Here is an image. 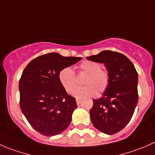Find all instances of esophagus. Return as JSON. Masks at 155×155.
<instances>
[{
  "mask_svg": "<svg viewBox=\"0 0 155 155\" xmlns=\"http://www.w3.org/2000/svg\"><path fill=\"white\" fill-rule=\"evenodd\" d=\"M81 102H82V99H80V98H76V104H77L78 105H79Z\"/></svg>",
  "mask_w": 155,
  "mask_h": 155,
  "instance_id": "esophagus-1",
  "label": "esophagus"
}]
</instances>
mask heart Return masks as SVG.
Listing matches in <instances>:
<instances>
[{
    "label": "heart",
    "instance_id": "b5f03b06",
    "mask_svg": "<svg viewBox=\"0 0 155 155\" xmlns=\"http://www.w3.org/2000/svg\"><path fill=\"white\" fill-rule=\"evenodd\" d=\"M80 73L87 74L83 81V87L76 88L78 85L76 74L70 67L61 69L58 73V80L63 88L68 94H72L76 97H86L94 96L96 93L102 94L109 86L110 77L105 69L101 68V64L93 61H84L79 64Z\"/></svg>",
    "mask_w": 155,
    "mask_h": 155
}]
</instances>
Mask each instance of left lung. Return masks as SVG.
I'll return each mask as SVG.
<instances>
[{"instance_id":"1","label":"left lung","mask_w":155,"mask_h":155,"mask_svg":"<svg viewBox=\"0 0 155 155\" xmlns=\"http://www.w3.org/2000/svg\"><path fill=\"white\" fill-rule=\"evenodd\" d=\"M87 60L104 63L109 73V86L102 97L93 100L91 121L106 134H115L125 127L138 102V73L132 62L119 52L105 50Z\"/></svg>"}]
</instances>
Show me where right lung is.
I'll list each match as a JSON object with an SVG mask.
<instances>
[{
  "label": "right lung",
  "instance_id": "add662e5",
  "mask_svg": "<svg viewBox=\"0 0 155 155\" xmlns=\"http://www.w3.org/2000/svg\"><path fill=\"white\" fill-rule=\"evenodd\" d=\"M81 59L48 53L33 59L23 70L18 85L20 108L31 126L42 135H58L70 125L77 104L59 82L58 73Z\"/></svg>",
  "mask_w": 155,
  "mask_h": 155
}]
</instances>
